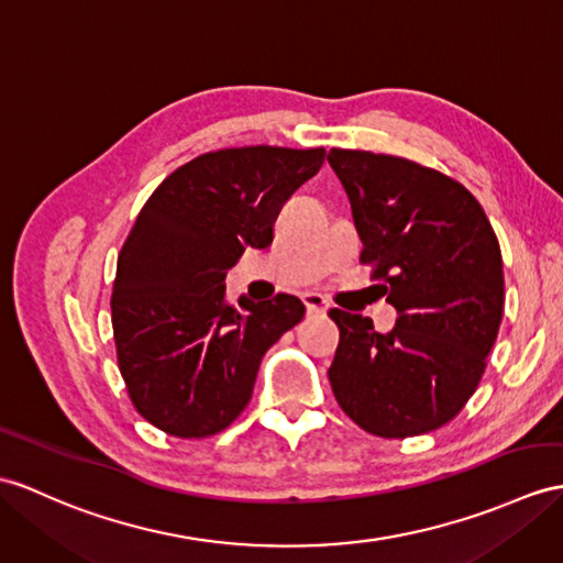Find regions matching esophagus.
Returning a JSON list of instances; mask_svg holds the SVG:
<instances>
[{
  "instance_id": "1",
  "label": "esophagus",
  "mask_w": 563,
  "mask_h": 563,
  "mask_svg": "<svg viewBox=\"0 0 563 563\" xmlns=\"http://www.w3.org/2000/svg\"><path fill=\"white\" fill-rule=\"evenodd\" d=\"M303 306H306L308 314H312V312H324V310H327V300H324L322 294L310 291V294H303Z\"/></svg>"
}]
</instances>
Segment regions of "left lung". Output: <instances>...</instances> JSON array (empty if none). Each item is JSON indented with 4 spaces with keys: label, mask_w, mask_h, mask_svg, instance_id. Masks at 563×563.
<instances>
[{
    "label": "left lung",
    "mask_w": 563,
    "mask_h": 563,
    "mask_svg": "<svg viewBox=\"0 0 563 563\" xmlns=\"http://www.w3.org/2000/svg\"><path fill=\"white\" fill-rule=\"evenodd\" d=\"M327 162L349 194L361 260L399 312L379 334L363 314L329 310L341 332L332 391L369 434L432 432L471 399L495 346L499 241L479 202L440 172L365 150L332 147Z\"/></svg>",
    "instance_id": "left-lung-1"
}]
</instances>
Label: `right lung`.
<instances>
[{
  "mask_svg": "<svg viewBox=\"0 0 563 563\" xmlns=\"http://www.w3.org/2000/svg\"><path fill=\"white\" fill-rule=\"evenodd\" d=\"M324 147L205 153L157 186L123 243L112 291L121 377L139 413L184 440L222 432L249 406L272 344L306 306L224 298L227 269L267 249L282 205L320 172Z\"/></svg>",
  "mask_w": 563,
  "mask_h": 563,
  "instance_id": "obj_1",
  "label": "right lung"
}]
</instances>
